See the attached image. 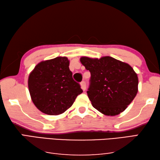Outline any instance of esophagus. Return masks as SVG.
Instances as JSON below:
<instances>
[{
  "instance_id": "34e87169",
  "label": "esophagus",
  "mask_w": 160,
  "mask_h": 160,
  "mask_svg": "<svg viewBox=\"0 0 160 160\" xmlns=\"http://www.w3.org/2000/svg\"><path fill=\"white\" fill-rule=\"evenodd\" d=\"M80 85H81V88L82 89L83 91H85L86 89V82L85 81H82V82H80Z\"/></svg>"
}]
</instances>
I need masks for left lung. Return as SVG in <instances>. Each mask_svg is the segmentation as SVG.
I'll return each instance as SVG.
<instances>
[{
	"mask_svg": "<svg viewBox=\"0 0 160 160\" xmlns=\"http://www.w3.org/2000/svg\"><path fill=\"white\" fill-rule=\"evenodd\" d=\"M91 73L88 95L93 107L104 115L124 111L138 92L137 74L126 63L110 57L80 59Z\"/></svg>",
	"mask_w": 160,
	"mask_h": 160,
	"instance_id": "8db88e82",
	"label": "left lung"
}]
</instances>
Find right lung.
I'll list each match as a JSON object with an SVG mask.
<instances>
[{
	"mask_svg": "<svg viewBox=\"0 0 160 160\" xmlns=\"http://www.w3.org/2000/svg\"><path fill=\"white\" fill-rule=\"evenodd\" d=\"M66 57L39 63L28 77V89L38 109L48 115H59L70 108L82 92L72 78Z\"/></svg>",
	"mask_w": 160,
	"mask_h": 160,
	"instance_id": "obj_1",
	"label": "right lung"
}]
</instances>
